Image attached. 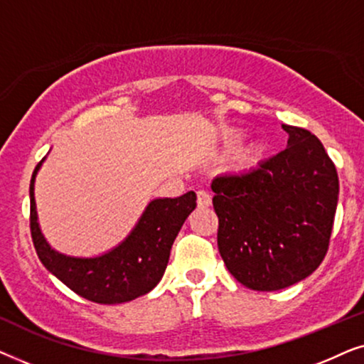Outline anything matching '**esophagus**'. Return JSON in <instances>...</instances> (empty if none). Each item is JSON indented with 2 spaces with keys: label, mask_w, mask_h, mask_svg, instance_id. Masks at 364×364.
<instances>
[{
  "label": "esophagus",
  "mask_w": 364,
  "mask_h": 364,
  "mask_svg": "<svg viewBox=\"0 0 364 364\" xmlns=\"http://www.w3.org/2000/svg\"><path fill=\"white\" fill-rule=\"evenodd\" d=\"M197 203L200 208L210 207L212 205V196L207 191H198L197 192Z\"/></svg>",
  "instance_id": "1"
}]
</instances>
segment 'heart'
<instances>
[{
	"label": "heart",
	"mask_w": 364,
	"mask_h": 364,
	"mask_svg": "<svg viewBox=\"0 0 364 364\" xmlns=\"http://www.w3.org/2000/svg\"><path fill=\"white\" fill-rule=\"evenodd\" d=\"M227 144L233 149L240 147L243 144V136H242V134H235V136H230L227 139ZM263 157H265V147L258 146L255 149H252V151L245 156V166L247 167H255L263 161Z\"/></svg>",
	"instance_id": "b5f03b06"
}]
</instances>
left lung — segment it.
Here are the masks:
<instances>
[{"label":"left lung","mask_w":364,"mask_h":364,"mask_svg":"<svg viewBox=\"0 0 364 364\" xmlns=\"http://www.w3.org/2000/svg\"><path fill=\"white\" fill-rule=\"evenodd\" d=\"M287 149L243 173L212 181L218 252L228 272L257 291L305 280L326 255L340 182L310 131L285 126Z\"/></svg>","instance_id":"obj_1"}]
</instances>
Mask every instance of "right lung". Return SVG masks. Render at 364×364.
<instances>
[{"mask_svg":"<svg viewBox=\"0 0 364 364\" xmlns=\"http://www.w3.org/2000/svg\"><path fill=\"white\" fill-rule=\"evenodd\" d=\"M44 161L46 157L33 172L29 200L33 243L46 270L79 296L101 305L126 303L154 290L166 272L177 233L197 207L196 192L177 198H152L127 237L107 252L92 257L68 255L46 240L39 225L34 182Z\"/></svg>","mask_w":364,"mask_h":364,"instance_id":"1","label":"right lung"}]
</instances>
